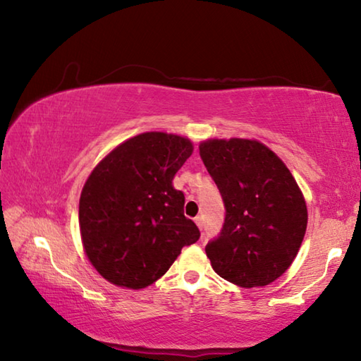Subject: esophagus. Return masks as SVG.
<instances>
[{
  "label": "esophagus",
  "mask_w": 361,
  "mask_h": 361,
  "mask_svg": "<svg viewBox=\"0 0 361 361\" xmlns=\"http://www.w3.org/2000/svg\"><path fill=\"white\" fill-rule=\"evenodd\" d=\"M194 221H195V224H197V228H199V229H202V226H204L202 216H197V218H194Z\"/></svg>",
  "instance_id": "esophagus-1"
}]
</instances>
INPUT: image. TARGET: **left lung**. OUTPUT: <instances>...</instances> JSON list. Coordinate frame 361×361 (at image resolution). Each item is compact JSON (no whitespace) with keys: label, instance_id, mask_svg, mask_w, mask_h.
<instances>
[{"label":"left lung","instance_id":"left-lung-1","mask_svg":"<svg viewBox=\"0 0 361 361\" xmlns=\"http://www.w3.org/2000/svg\"><path fill=\"white\" fill-rule=\"evenodd\" d=\"M226 207L218 239L205 247L213 271L242 288L266 286L295 261L307 229V205L276 152L250 138L199 145Z\"/></svg>","mask_w":361,"mask_h":361}]
</instances>
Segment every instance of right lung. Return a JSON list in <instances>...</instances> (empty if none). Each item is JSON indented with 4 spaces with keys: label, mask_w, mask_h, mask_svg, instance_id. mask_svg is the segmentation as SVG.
Masks as SVG:
<instances>
[{
    "label": "right lung",
    "mask_w": 361,
    "mask_h": 361,
    "mask_svg": "<svg viewBox=\"0 0 361 361\" xmlns=\"http://www.w3.org/2000/svg\"><path fill=\"white\" fill-rule=\"evenodd\" d=\"M192 151L186 137L145 132L113 148L87 176L79 197L82 248L109 283L146 288L199 240L183 213L185 194L172 185Z\"/></svg>",
    "instance_id": "add662e5"
}]
</instances>
